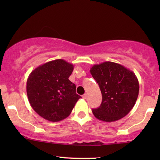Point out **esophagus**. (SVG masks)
<instances>
[{"label":"esophagus","instance_id":"1","mask_svg":"<svg viewBox=\"0 0 160 160\" xmlns=\"http://www.w3.org/2000/svg\"><path fill=\"white\" fill-rule=\"evenodd\" d=\"M87 97H88V94H83V95H82V98H83L84 99H87Z\"/></svg>","mask_w":160,"mask_h":160}]
</instances>
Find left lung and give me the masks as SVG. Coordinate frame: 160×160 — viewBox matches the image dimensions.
Returning a JSON list of instances; mask_svg holds the SVG:
<instances>
[{"instance_id":"obj_1","label":"left lung","mask_w":160,"mask_h":160,"mask_svg":"<svg viewBox=\"0 0 160 160\" xmlns=\"http://www.w3.org/2000/svg\"><path fill=\"white\" fill-rule=\"evenodd\" d=\"M90 73L99 86L102 102L92 109L95 117L104 122L123 118L133 108L138 97L139 82L132 70L111 61L95 64Z\"/></svg>"}]
</instances>
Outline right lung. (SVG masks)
<instances>
[{"label": "right lung", "mask_w": 160, "mask_h": 160, "mask_svg": "<svg viewBox=\"0 0 160 160\" xmlns=\"http://www.w3.org/2000/svg\"><path fill=\"white\" fill-rule=\"evenodd\" d=\"M73 65L63 59L38 66L27 81V94L31 107L40 116L52 122L63 120L81 97L69 80Z\"/></svg>", "instance_id": "obj_1"}]
</instances>
